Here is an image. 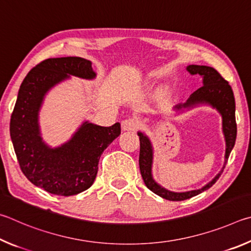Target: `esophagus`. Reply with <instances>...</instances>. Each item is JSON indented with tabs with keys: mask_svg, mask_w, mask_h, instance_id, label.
<instances>
[{
	"mask_svg": "<svg viewBox=\"0 0 251 251\" xmlns=\"http://www.w3.org/2000/svg\"><path fill=\"white\" fill-rule=\"evenodd\" d=\"M139 126L138 120H135L133 118L126 119L121 122V128L123 131H134Z\"/></svg>",
	"mask_w": 251,
	"mask_h": 251,
	"instance_id": "1",
	"label": "esophagus"
}]
</instances>
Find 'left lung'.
Returning <instances> with one entry per match:
<instances>
[{
	"label": "left lung",
	"instance_id": "left-lung-1",
	"mask_svg": "<svg viewBox=\"0 0 251 251\" xmlns=\"http://www.w3.org/2000/svg\"><path fill=\"white\" fill-rule=\"evenodd\" d=\"M186 70L191 75H200L201 77L203 86L199 88L196 91L193 92L186 102L178 103L173 108L174 111L177 113H182L185 110H190L199 105H209L216 109L222 116L223 119V133L225 138L226 150H225V162H224L223 169L212 181L206 184L199 190H193L187 192H173L168 188L161 186L159 183L153 178L152 175V165H153V146L151 140L144 132H138L140 138V156H139V165L140 172H141L142 178L149 190L152 191L154 194L161 196L162 199L169 201H184L188 200L193 196H196L203 193L204 191L212 187L217 179L221 176L225 165L229 157L232 148L236 142L237 135V125H236V104L235 97L232 92L231 87L228 81L224 79L216 69L208 66L201 65H188Z\"/></svg>",
	"mask_w": 251,
	"mask_h": 251
}]
</instances>
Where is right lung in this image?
<instances>
[{
	"label": "right lung",
	"mask_w": 251,
	"mask_h": 251,
	"mask_svg": "<svg viewBox=\"0 0 251 251\" xmlns=\"http://www.w3.org/2000/svg\"><path fill=\"white\" fill-rule=\"evenodd\" d=\"M70 76L91 80L97 74L91 61L81 57L48 58L35 66L20 87L10 123L22 172L35 186L60 196L79 194L94 184L101 154L121 133L119 122L101 126L85 121L59 147L44 141L39 110L47 92Z\"/></svg>",
	"instance_id": "1"
}]
</instances>
